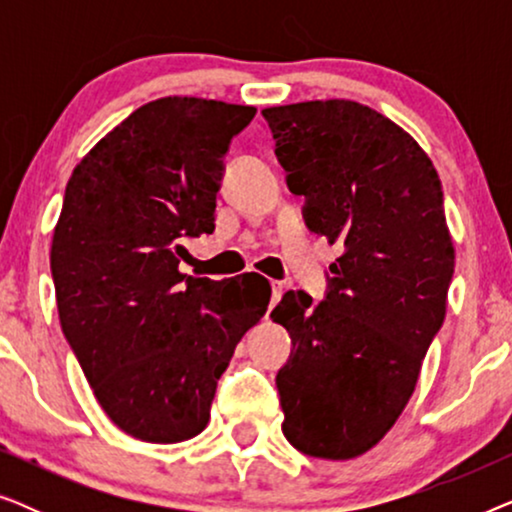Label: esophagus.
Returning a JSON list of instances; mask_svg holds the SVG:
<instances>
[{
  "label": "esophagus",
  "instance_id": "esophagus-1",
  "mask_svg": "<svg viewBox=\"0 0 512 512\" xmlns=\"http://www.w3.org/2000/svg\"><path fill=\"white\" fill-rule=\"evenodd\" d=\"M270 286H272V303H277V300L282 298V293H284V284L277 282V279H272Z\"/></svg>",
  "mask_w": 512,
  "mask_h": 512
}]
</instances>
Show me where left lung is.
Returning <instances> with one entry per match:
<instances>
[{
    "label": "left lung",
    "instance_id": "obj_1",
    "mask_svg": "<svg viewBox=\"0 0 512 512\" xmlns=\"http://www.w3.org/2000/svg\"><path fill=\"white\" fill-rule=\"evenodd\" d=\"M263 118L307 228L342 247L321 303L286 291L270 314L293 342L277 373L282 431L310 457L354 459L396 424L445 321L443 186L422 146L366 104L298 102Z\"/></svg>",
    "mask_w": 512,
    "mask_h": 512
}]
</instances>
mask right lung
I'll list each match as a JSON object with an SVG mask.
<instances>
[{
    "instance_id": "right-lung-1",
    "label": "right lung",
    "mask_w": 512,
    "mask_h": 512,
    "mask_svg": "<svg viewBox=\"0 0 512 512\" xmlns=\"http://www.w3.org/2000/svg\"><path fill=\"white\" fill-rule=\"evenodd\" d=\"M254 107L160 97L125 118L74 167L51 272L62 333L107 417L170 445L205 429L216 382L270 303L256 272H179L184 244L214 233L230 139Z\"/></svg>"
}]
</instances>
